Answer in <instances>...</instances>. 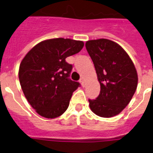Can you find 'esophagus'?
<instances>
[{
    "mask_svg": "<svg viewBox=\"0 0 153 153\" xmlns=\"http://www.w3.org/2000/svg\"><path fill=\"white\" fill-rule=\"evenodd\" d=\"M79 83H81V85H82V86H84V85H85L84 83H85V82H84V79H83V78H81V79H79Z\"/></svg>",
    "mask_w": 153,
    "mask_h": 153,
    "instance_id": "esophagus-1",
    "label": "esophagus"
}]
</instances>
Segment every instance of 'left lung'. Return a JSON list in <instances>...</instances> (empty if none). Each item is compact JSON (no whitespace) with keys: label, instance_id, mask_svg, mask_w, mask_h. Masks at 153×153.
Segmentation results:
<instances>
[{"label":"left lung","instance_id":"obj_1","mask_svg":"<svg viewBox=\"0 0 153 153\" xmlns=\"http://www.w3.org/2000/svg\"><path fill=\"white\" fill-rule=\"evenodd\" d=\"M86 48L100 84L96 100L89 99L90 109L99 117H114L129 104L136 92L138 76L134 64L122 47L112 40H89Z\"/></svg>","mask_w":153,"mask_h":153}]
</instances>
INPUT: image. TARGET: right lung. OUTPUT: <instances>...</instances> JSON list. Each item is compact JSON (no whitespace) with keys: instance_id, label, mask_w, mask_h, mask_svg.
<instances>
[{"instance_id":"1","label":"right lung","mask_w":153,"mask_h":153,"mask_svg":"<svg viewBox=\"0 0 153 153\" xmlns=\"http://www.w3.org/2000/svg\"><path fill=\"white\" fill-rule=\"evenodd\" d=\"M83 41L54 38L33 47L21 61L19 80L24 96L41 117H60L69 106L72 94L80 86L70 79L72 64L67 56L79 53Z\"/></svg>"}]
</instances>
